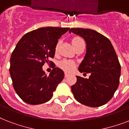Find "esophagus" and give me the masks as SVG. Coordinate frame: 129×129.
Returning <instances> with one entry per match:
<instances>
[{"instance_id":"esophagus-1","label":"esophagus","mask_w":129,"mask_h":129,"mask_svg":"<svg viewBox=\"0 0 129 129\" xmlns=\"http://www.w3.org/2000/svg\"><path fill=\"white\" fill-rule=\"evenodd\" d=\"M69 75H70V74H69L68 73H67V72H65V78H67V77Z\"/></svg>"}]
</instances>
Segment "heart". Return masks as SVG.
Returning <instances> with one entry per match:
<instances>
[{
	"mask_svg": "<svg viewBox=\"0 0 129 129\" xmlns=\"http://www.w3.org/2000/svg\"><path fill=\"white\" fill-rule=\"evenodd\" d=\"M81 41H82V39H81L80 37H74L72 40V43L73 46L75 47ZM58 47L59 43H57V44L56 45V47H55V51H57V49H58ZM75 66H76V64L73 61L68 60V59L62 60L59 63V66L60 67L62 70H63L64 71H66V72H72L74 69Z\"/></svg>",
	"mask_w": 129,
	"mask_h": 129,
	"instance_id": "b5f03b06",
	"label": "heart"
}]
</instances>
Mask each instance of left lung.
I'll list each match as a JSON object with an SVG mask.
<instances>
[{
  "label": "left lung",
  "mask_w": 129,
  "mask_h": 129,
  "mask_svg": "<svg viewBox=\"0 0 129 129\" xmlns=\"http://www.w3.org/2000/svg\"><path fill=\"white\" fill-rule=\"evenodd\" d=\"M69 33L86 41V53L78 70L90 73L88 79L76 76V83L71 87L75 99L90 107L102 106L112 98L119 85L120 65L114 47L108 38L92 29L72 28Z\"/></svg>",
  "instance_id": "8db88e82"
}]
</instances>
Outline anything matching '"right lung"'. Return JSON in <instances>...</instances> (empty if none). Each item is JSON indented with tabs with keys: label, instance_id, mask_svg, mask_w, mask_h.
Here are the masks:
<instances>
[{
	"label": "right lung",
	"instance_id": "1",
	"mask_svg": "<svg viewBox=\"0 0 129 129\" xmlns=\"http://www.w3.org/2000/svg\"><path fill=\"white\" fill-rule=\"evenodd\" d=\"M70 28L42 27L25 34L11 57L10 74L18 96L29 104L47 102L64 78V72L55 68L49 76L42 67L55 55L58 39Z\"/></svg>",
	"mask_w": 129,
	"mask_h": 129
}]
</instances>
